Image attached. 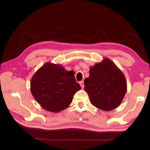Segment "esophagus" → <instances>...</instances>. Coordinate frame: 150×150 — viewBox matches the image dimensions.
Segmentation results:
<instances>
[{
	"instance_id": "1",
	"label": "esophagus",
	"mask_w": 150,
	"mask_h": 150,
	"mask_svg": "<svg viewBox=\"0 0 150 150\" xmlns=\"http://www.w3.org/2000/svg\"><path fill=\"white\" fill-rule=\"evenodd\" d=\"M79 84H80V85H81V87H82V88H83V87H85L84 82H83V81H80V82H79Z\"/></svg>"
}]
</instances>
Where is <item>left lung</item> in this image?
Wrapping results in <instances>:
<instances>
[{
	"instance_id": "8db88e82",
	"label": "left lung",
	"mask_w": 150,
	"mask_h": 150,
	"mask_svg": "<svg viewBox=\"0 0 150 150\" xmlns=\"http://www.w3.org/2000/svg\"><path fill=\"white\" fill-rule=\"evenodd\" d=\"M84 84L91 104L105 111L117 108L127 91L125 76L108 58L90 67L89 77Z\"/></svg>"
}]
</instances>
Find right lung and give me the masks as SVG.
Segmentation results:
<instances>
[{
    "mask_svg": "<svg viewBox=\"0 0 150 150\" xmlns=\"http://www.w3.org/2000/svg\"><path fill=\"white\" fill-rule=\"evenodd\" d=\"M73 71L62 65L46 63L32 76L30 91L35 100L47 111L58 112L70 105L73 95L81 89Z\"/></svg>",
    "mask_w": 150,
    "mask_h": 150,
    "instance_id": "add662e5",
    "label": "right lung"
}]
</instances>
